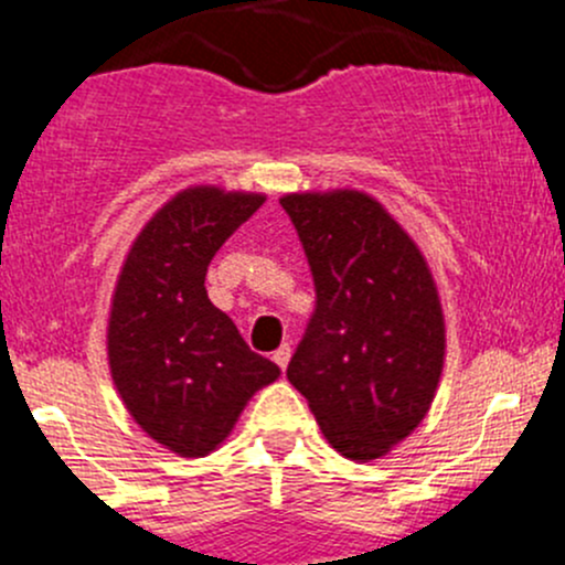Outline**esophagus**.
<instances>
[{"label": "esophagus", "instance_id": "1", "mask_svg": "<svg viewBox=\"0 0 565 565\" xmlns=\"http://www.w3.org/2000/svg\"><path fill=\"white\" fill-rule=\"evenodd\" d=\"M289 355H292V350H289V344H281L276 352H273V361H276V366L281 369V372H284V369H287Z\"/></svg>", "mask_w": 565, "mask_h": 565}]
</instances>
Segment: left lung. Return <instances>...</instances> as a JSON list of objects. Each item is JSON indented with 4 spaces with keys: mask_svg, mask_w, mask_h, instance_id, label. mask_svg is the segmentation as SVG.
Listing matches in <instances>:
<instances>
[{
    "mask_svg": "<svg viewBox=\"0 0 565 565\" xmlns=\"http://www.w3.org/2000/svg\"><path fill=\"white\" fill-rule=\"evenodd\" d=\"M317 309L287 366L330 446L377 459L424 420L446 355L435 278L383 204L358 191L281 199Z\"/></svg>",
    "mask_w": 565,
    "mask_h": 565,
    "instance_id": "8db88e82",
    "label": "left lung"
}]
</instances>
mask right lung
<instances>
[{
	"label": "right lung",
	"mask_w": 565,
	"mask_h": 565,
	"mask_svg": "<svg viewBox=\"0 0 565 565\" xmlns=\"http://www.w3.org/2000/svg\"><path fill=\"white\" fill-rule=\"evenodd\" d=\"M262 202L221 188L177 193L136 237L114 289V385L136 424L180 457L215 451L248 398L278 377L204 289L215 250Z\"/></svg>",
	"instance_id": "1"
}]
</instances>
